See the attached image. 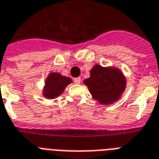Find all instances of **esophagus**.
Instances as JSON below:
<instances>
[{
	"label": "esophagus",
	"instance_id": "esophagus-1",
	"mask_svg": "<svg viewBox=\"0 0 159 159\" xmlns=\"http://www.w3.org/2000/svg\"><path fill=\"white\" fill-rule=\"evenodd\" d=\"M75 84H80L81 83V77H77L74 79Z\"/></svg>",
	"mask_w": 159,
	"mask_h": 159
}]
</instances>
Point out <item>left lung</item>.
I'll return each instance as SVG.
<instances>
[{
    "instance_id": "1",
    "label": "left lung",
    "mask_w": 159,
    "mask_h": 159,
    "mask_svg": "<svg viewBox=\"0 0 159 159\" xmlns=\"http://www.w3.org/2000/svg\"><path fill=\"white\" fill-rule=\"evenodd\" d=\"M94 99L109 104L118 99L125 88V79L120 71L96 65L91 77L84 81Z\"/></svg>"
}]
</instances>
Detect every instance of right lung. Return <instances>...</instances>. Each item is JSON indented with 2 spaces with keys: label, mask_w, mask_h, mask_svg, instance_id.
Listing matches in <instances>:
<instances>
[{
  "label": "right lung",
  "mask_w": 159,
  "mask_h": 159,
  "mask_svg": "<svg viewBox=\"0 0 159 159\" xmlns=\"http://www.w3.org/2000/svg\"><path fill=\"white\" fill-rule=\"evenodd\" d=\"M72 82V79L69 77H62L59 73H51L46 80L45 89L43 95L47 98L53 99L59 96L67 85Z\"/></svg>",
  "instance_id": "1"
}]
</instances>
